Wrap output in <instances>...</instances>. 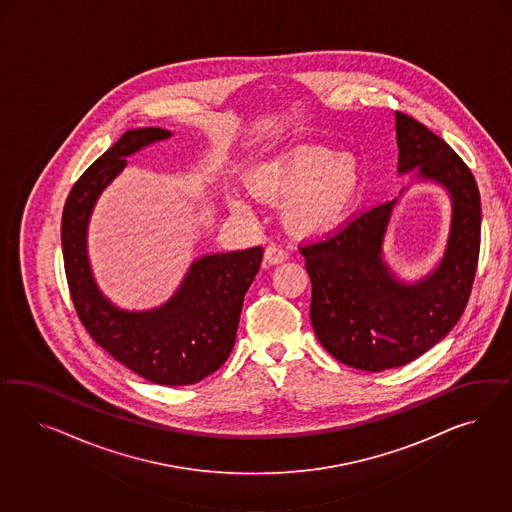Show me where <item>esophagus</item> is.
<instances>
[{
    "label": "esophagus",
    "instance_id": "esophagus-1",
    "mask_svg": "<svg viewBox=\"0 0 512 512\" xmlns=\"http://www.w3.org/2000/svg\"><path fill=\"white\" fill-rule=\"evenodd\" d=\"M287 259V251L278 246V244H270L264 249V263L278 264L283 263Z\"/></svg>",
    "mask_w": 512,
    "mask_h": 512
}]
</instances>
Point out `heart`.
Instances as JSON below:
<instances>
[{"label":"heart","instance_id":"obj_1","mask_svg":"<svg viewBox=\"0 0 512 512\" xmlns=\"http://www.w3.org/2000/svg\"><path fill=\"white\" fill-rule=\"evenodd\" d=\"M362 186L357 163L349 157L304 148L253 174L251 187L263 201H287V221L296 233L321 234L336 229L351 214ZM234 206L244 210V202Z\"/></svg>","mask_w":512,"mask_h":512}]
</instances>
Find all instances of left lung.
<instances>
[{
    "label": "left lung",
    "instance_id": "left-lung-1",
    "mask_svg": "<svg viewBox=\"0 0 512 512\" xmlns=\"http://www.w3.org/2000/svg\"><path fill=\"white\" fill-rule=\"evenodd\" d=\"M396 139L398 171L419 169L452 195L449 246L434 274L402 285L381 261L396 201L355 212L325 238L298 244L317 338L336 360L364 372L403 366L449 334L467 306L481 251V193L464 159L403 112H396Z\"/></svg>",
    "mask_w": 512,
    "mask_h": 512
}]
</instances>
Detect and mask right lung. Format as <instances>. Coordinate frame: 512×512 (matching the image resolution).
I'll use <instances>...</instances> for the list:
<instances>
[{"mask_svg":"<svg viewBox=\"0 0 512 512\" xmlns=\"http://www.w3.org/2000/svg\"><path fill=\"white\" fill-rule=\"evenodd\" d=\"M161 127L125 131L75 182L62 214L63 266L78 319L109 355L159 385L199 383L229 358L244 295L257 276L261 246L217 253L193 263L180 291L163 308L127 313L109 304L93 283L86 223L103 187L125 167V155L167 139Z\"/></svg>","mask_w":512,"mask_h":512,"instance_id":"add662e5","label":"right lung"}]
</instances>
